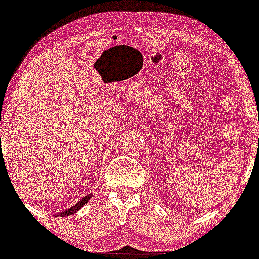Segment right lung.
Here are the masks:
<instances>
[{
  "label": "right lung",
  "mask_w": 259,
  "mask_h": 259,
  "mask_svg": "<svg viewBox=\"0 0 259 259\" xmlns=\"http://www.w3.org/2000/svg\"><path fill=\"white\" fill-rule=\"evenodd\" d=\"M90 198H91V194H88V196H86V197H84V198H82V199H81V200L79 201V203H77V204L75 205V206H73L72 208H69L68 211H65V212H62V213L60 214V215H62V217H63V215H70V214H74V213H75L76 211H79L80 208L82 207L83 205L86 204L88 200H90Z\"/></svg>",
  "instance_id": "obj_1"
}]
</instances>
